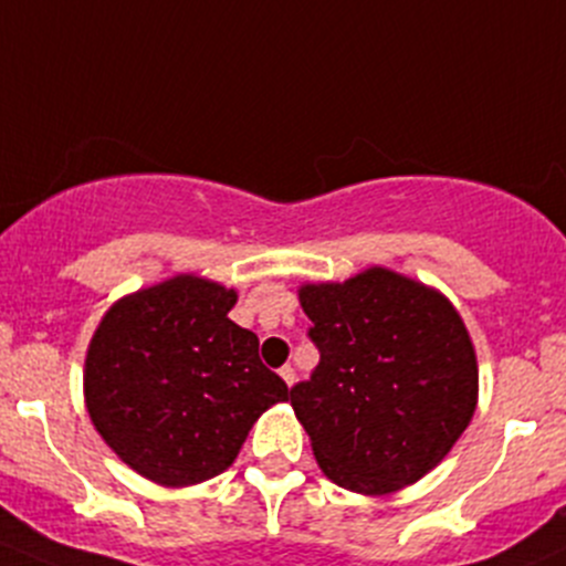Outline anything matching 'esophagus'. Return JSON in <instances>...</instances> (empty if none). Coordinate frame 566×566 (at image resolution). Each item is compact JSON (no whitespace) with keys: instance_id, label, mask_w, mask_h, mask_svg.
Wrapping results in <instances>:
<instances>
[{"instance_id":"esophagus-1","label":"esophagus","mask_w":566,"mask_h":566,"mask_svg":"<svg viewBox=\"0 0 566 566\" xmlns=\"http://www.w3.org/2000/svg\"><path fill=\"white\" fill-rule=\"evenodd\" d=\"M279 375H282V380H284V384H287V386L295 384V369L290 367V364H284V367L279 369Z\"/></svg>"}]
</instances>
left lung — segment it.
<instances>
[{"instance_id":"1","label":"left lung","mask_w":566,"mask_h":566,"mask_svg":"<svg viewBox=\"0 0 566 566\" xmlns=\"http://www.w3.org/2000/svg\"><path fill=\"white\" fill-rule=\"evenodd\" d=\"M298 298L319 364L290 402L323 473L364 495L419 482L476 410V353L458 310L386 268L304 284Z\"/></svg>"}]
</instances>
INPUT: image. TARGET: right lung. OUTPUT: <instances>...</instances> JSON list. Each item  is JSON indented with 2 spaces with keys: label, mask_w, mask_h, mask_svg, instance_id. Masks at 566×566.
Returning <instances> with one entry per match:
<instances>
[{
  "label": "right lung",
  "mask_w": 566,
  "mask_h": 566,
  "mask_svg": "<svg viewBox=\"0 0 566 566\" xmlns=\"http://www.w3.org/2000/svg\"><path fill=\"white\" fill-rule=\"evenodd\" d=\"M235 301V290L182 273L119 298L90 342V419L150 482L186 488L219 476L251 424L290 399L260 361L256 334L227 317Z\"/></svg>",
  "instance_id": "obj_1"
}]
</instances>
